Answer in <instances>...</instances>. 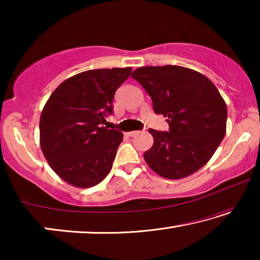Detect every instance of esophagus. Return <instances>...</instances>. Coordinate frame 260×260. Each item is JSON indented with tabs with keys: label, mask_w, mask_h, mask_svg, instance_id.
<instances>
[{
	"label": "esophagus",
	"mask_w": 260,
	"mask_h": 260,
	"mask_svg": "<svg viewBox=\"0 0 260 260\" xmlns=\"http://www.w3.org/2000/svg\"><path fill=\"white\" fill-rule=\"evenodd\" d=\"M136 134H139V131H132V132H127L126 133L127 136H134Z\"/></svg>",
	"instance_id": "obj_1"
}]
</instances>
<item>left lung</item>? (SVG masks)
Here are the masks:
<instances>
[{
  "label": "left lung",
  "instance_id": "8db88e82",
  "mask_svg": "<svg viewBox=\"0 0 260 260\" xmlns=\"http://www.w3.org/2000/svg\"><path fill=\"white\" fill-rule=\"evenodd\" d=\"M132 78L152 100L153 111L170 129L150 128L153 146L144 152L152 171L182 179L203 167L226 134L227 107L212 81L193 70L165 65L136 69Z\"/></svg>",
  "mask_w": 260,
  "mask_h": 260
}]
</instances>
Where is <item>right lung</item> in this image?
Masks as SVG:
<instances>
[{
  "label": "right lung",
  "instance_id": "obj_1",
  "mask_svg": "<svg viewBox=\"0 0 260 260\" xmlns=\"http://www.w3.org/2000/svg\"><path fill=\"white\" fill-rule=\"evenodd\" d=\"M131 68L89 70L67 79L47 101L40 118V146L54 172L79 188L100 183L109 174L122 141L108 129L113 96Z\"/></svg>",
  "mask_w": 260,
  "mask_h": 260
}]
</instances>
